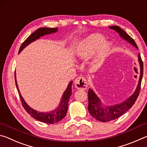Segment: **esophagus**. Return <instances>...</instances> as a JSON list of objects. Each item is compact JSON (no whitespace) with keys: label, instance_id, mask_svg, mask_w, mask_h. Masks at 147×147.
Here are the masks:
<instances>
[{"label":"esophagus","instance_id":"34e87169","mask_svg":"<svg viewBox=\"0 0 147 147\" xmlns=\"http://www.w3.org/2000/svg\"><path fill=\"white\" fill-rule=\"evenodd\" d=\"M75 86L78 89H86L88 88V81L83 76H79L74 81Z\"/></svg>","mask_w":147,"mask_h":147}]
</instances>
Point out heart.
<instances>
[{"label":"heart","mask_w":147,"mask_h":147,"mask_svg":"<svg viewBox=\"0 0 147 147\" xmlns=\"http://www.w3.org/2000/svg\"><path fill=\"white\" fill-rule=\"evenodd\" d=\"M105 38L100 34H92L82 42L77 49L76 54L80 59H86L98 51L95 61L100 63L109 53L111 45L105 43Z\"/></svg>","instance_id":"heart-1"}]
</instances>
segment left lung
<instances>
[{"label":"left lung","mask_w":147,"mask_h":147,"mask_svg":"<svg viewBox=\"0 0 147 147\" xmlns=\"http://www.w3.org/2000/svg\"><path fill=\"white\" fill-rule=\"evenodd\" d=\"M109 28L115 30L118 34H120L122 38L125 39L126 41H128L129 43L133 45L134 47H136L137 49H138L134 39L131 38L126 32H124L120 27L118 26H112L109 27ZM138 57L141 67L140 78H139L138 86L137 87L136 91L127 100H126L123 102L119 104H117V105L115 106H104V105H102L100 99L98 98V96L96 95L93 90L91 89H89L88 110L91 115L94 118H95L96 120L100 121L101 122H108L114 120V119L119 117L121 115L126 112L135 104L139 93H140L141 80H142L143 74V63L141 58L140 54H139Z\"/></svg>","instance_id":"1"}]
</instances>
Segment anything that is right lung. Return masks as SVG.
Returning a JSON list of instances; mask_svg holds the SVG:
<instances>
[{
	"label": "right lung",
	"mask_w": 147,
	"mask_h": 147,
	"mask_svg": "<svg viewBox=\"0 0 147 147\" xmlns=\"http://www.w3.org/2000/svg\"><path fill=\"white\" fill-rule=\"evenodd\" d=\"M57 30H58V28H45V27H43V28H38L36 32H34V33H32L30 35V36H28L26 40L22 43L21 46L19 49V53H20V52H21L24 47L28 45V44L32 43V41H35L36 39H39L41 36H43L45 34L54 33V32H57ZM15 80H16V87L19 94L20 99H21L22 106H23L26 112L30 114L32 117L39 121L43 122V123L48 124H54L58 123V122L61 121L62 119H63L65 117L68 109V103L69 98H70L72 93V84H73V82H71L69 84L67 88L65 91L64 92L63 95L62 96V98L58 108H56L55 110L51 111V112L42 113L38 112L37 111L31 108L25 102V101L23 100L21 93H20V91L18 89V86H17L16 74H15Z\"/></svg>",
	"instance_id": "add662e5"
}]
</instances>
